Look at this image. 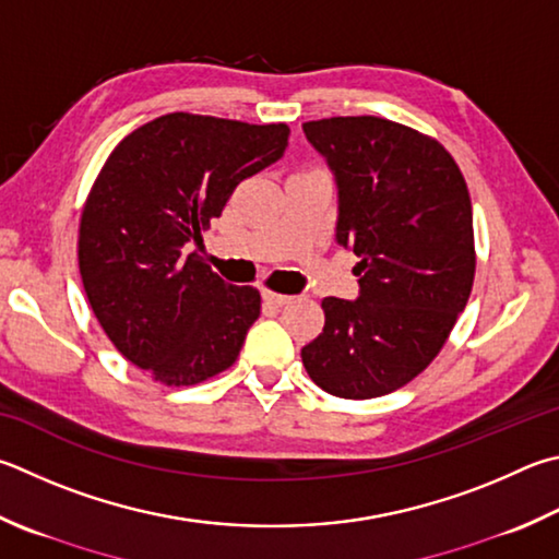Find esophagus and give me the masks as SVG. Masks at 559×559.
<instances>
[{
    "mask_svg": "<svg viewBox=\"0 0 559 559\" xmlns=\"http://www.w3.org/2000/svg\"><path fill=\"white\" fill-rule=\"evenodd\" d=\"M263 300L271 302V306H286L293 298L283 296V293H273V290H263Z\"/></svg>",
    "mask_w": 559,
    "mask_h": 559,
    "instance_id": "1",
    "label": "esophagus"
}]
</instances>
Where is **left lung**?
<instances>
[{
    "label": "left lung",
    "instance_id": "1",
    "mask_svg": "<svg viewBox=\"0 0 559 559\" xmlns=\"http://www.w3.org/2000/svg\"><path fill=\"white\" fill-rule=\"evenodd\" d=\"M340 188L337 241L359 257V298H324V328L300 349L308 377L367 401L430 367L474 286L466 180L438 139L383 117L302 124Z\"/></svg>",
    "mask_w": 559,
    "mask_h": 559
}]
</instances>
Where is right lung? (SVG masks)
Segmentation results:
<instances>
[{"label": "right lung", "mask_w": 559, "mask_h": 559, "mask_svg": "<svg viewBox=\"0 0 559 559\" xmlns=\"http://www.w3.org/2000/svg\"><path fill=\"white\" fill-rule=\"evenodd\" d=\"M288 134L283 121L174 111L121 139L97 174L80 212V276L111 344L154 381L195 385L237 361L261 293L187 251Z\"/></svg>", "instance_id": "obj_1"}]
</instances>
